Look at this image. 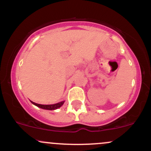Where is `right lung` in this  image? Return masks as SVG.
<instances>
[{
  "mask_svg": "<svg viewBox=\"0 0 151 151\" xmlns=\"http://www.w3.org/2000/svg\"><path fill=\"white\" fill-rule=\"evenodd\" d=\"M31 103L33 104L34 105L37 106V107H40V108L43 109H46V110H55V109L61 107L63 105V104L65 103V101H61V102H60V103H58V104H49V105L39 104H36L33 101H31Z\"/></svg>",
  "mask_w": 151,
  "mask_h": 151,
  "instance_id": "obj_1",
  "label": "right lung"
}]
</instances>
